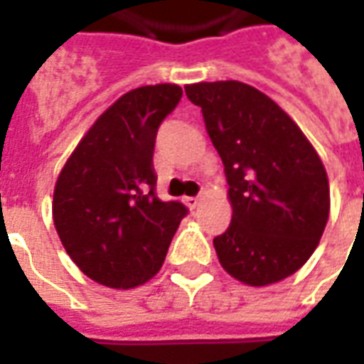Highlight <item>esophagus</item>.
<instances>
[{
  "label": "esophagus",
  "mask_w": 364,
  "mask_h": 364,
  "mask_svg": "<svg viewBox=\"0 0 364 364\" xmlns=\"http://www.w3.org/2000/svg\"><path fill=\"white\" fill-rule=\"evenodd\" d=\"M183 203L189 206L191 210H195V208L198 206V203H200V198H198V197H185V200H183Z\"/></svg>",
  "instance_id": "esophagus-1"
}]
</instances>
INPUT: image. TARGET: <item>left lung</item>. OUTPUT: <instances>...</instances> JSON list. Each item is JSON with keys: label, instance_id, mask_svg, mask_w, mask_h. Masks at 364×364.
<instances>
[{"label": "left lung", "instance_id": "1", "mask_svg": "<svg viewBox=\"0 0 364 364\" xmlns=\"http://www.w3.org/2000/svg\"><path fill=\"white\" fill-rule=\"evenodd\" d=\"M220 154L232 222L214 237L224 271L250 287L287 279L310 259L329 216L326 167L271 97L242 82L185 85Z\"/></svg>", "mask_w": 364, "mask_h": 364}]
</instances>
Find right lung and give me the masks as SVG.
<instances>
[{"label": "right lung", "mask_w": 364, "mask_h": 364, "mask_svg": "<svg viewBox=\"0 0 364 364\" xmlns=\"http://www.w3.org/2000/svg\"><path fill=\"white\" fill-rule=\"evenodd\" d=\"M175 83L119 97L62 167L52 218L83 274L109 289H134L158 273L187 208L156 197L154 144L181 101Z\"/></svg>", "instance_id": "right-lung-1"}]
</instances>
